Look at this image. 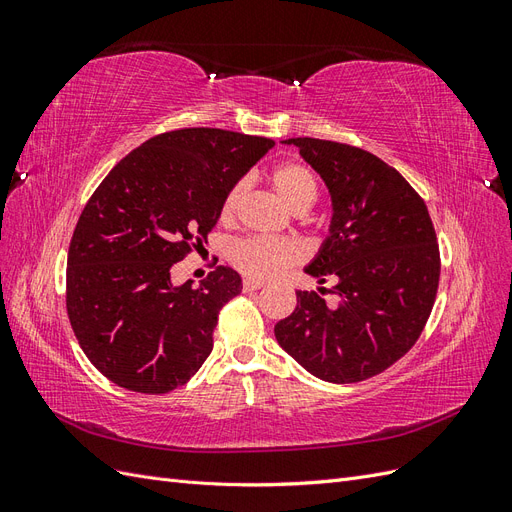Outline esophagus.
I'll return each instance as SVG.
<instances>
[{"label": "esophagus", "instance_id": "1", "mask_svg": "<svg viewBox=\"0 0 512 512\" xmlns=\"http://www.w3.org/2000/svg\"><path fill=\"white\" fill-rule=\"evenodd\" d=\"M262 286H265V284L258 282V280H250V277H247V280H243V290H245V292H254V290H260Z\"/></svg>", "mask_w": 512, "mask_h": 512}]
</instances>
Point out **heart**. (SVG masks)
<instances>
[{
  "label": "heart",
  "instance_id": "obj_1",
  "mask_svg": "<svg viewBox=\"0 0 512 512\" xmlns=\"http://www.w3.org/2000/svg\"><path fill=\"white\" fill-rule=\"evenodd\" d=\"M271 185L282 203L292 211H307L316 203L318 188L316 179L309 168L299 162H286L277 166L271 173ZM243 194V183L232 185L226 194L220 218L224 222L232 220L237 203ZM228 258L241 273L250 275L252 280H271L280 275L288 265L301 258V247L294 241L271 239V237H245L230 245Z\"/></svg>",
  "mask_w": 512,
  "mask_h": 512
}]
</instances>
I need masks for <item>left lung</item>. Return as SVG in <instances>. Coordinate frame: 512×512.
Listing matches in <instances>:
<instances>
[{"label":"left lung","instance_id":"obj_1","mask_svg":"<svg viewBox=\"0 0 512 512\" xmlns=\"http://www.w3.org/2000/svg\"><path fill=\"white\" fill-rule=\"evenodd\" d=\"M282 143L297 147L329 190V237L305 273L318 284L331 280L342 303L329 307L318 292L299 290L275 339L324 382L367 380L425 329L440 282L436 230L423 198L374 153L320 138Z\"/></svg>","mask_w":512,"mask_h":512}]
</instances>
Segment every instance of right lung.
I'll list each match as a JSON object with an SVG mask.
<instances>
[{
	"mask_svg": "<svg viewBox=\"0 0 512 512\" xmlns=\"http://www.w3.org/2000/svg\"><path fill=\"white\" fill-rule=\"evenodd\" d=\"M273 145L218 128L164 132L89 198L70 241L66 307L87 359L121 389L175 391L207 361L241 275L218 267L198 286H175L170 269L207 241L232 185Z\"/></svg>",
	"mask_w": 512,
	"mask_h": 512,
	"instance_id": "obj_1",
	"label": "right lung"
}]
</instances>
